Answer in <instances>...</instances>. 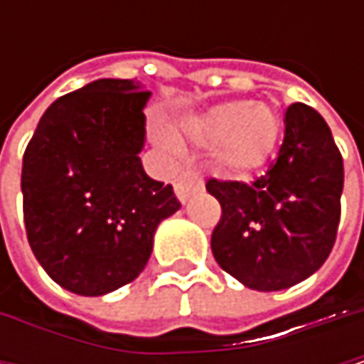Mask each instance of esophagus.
<instances>
[{
  "label": "esophagus",
  "instance_id": "obj_1",
  "mask_svg": "<svg viewBox=\"0 0 364 364\" xmlns=\"http://www.w3.org/2000/svg\"><path fill=\"white\" fill-rule=\"evenodd\" d=\"M204 189V181L196 175V173H191V171H185L179 175V179L175 181V193H177V198L181 200L183 204L189 200V196L191 193H196V191H202Z\"/></svg>",
  "mask_w": 364,
  "mask_h": 364
}]
</instances>
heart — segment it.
Listing matches in <instances>:
<instances>
[{
	"label": "heart",
	"instance_id": "b5f03b06",
	"mask_svg": "<svg viewBox=\"0 0 364 364\" xmlns=\"http://www.w3.org/2000/svg\"><path fill=\"white\" fill-rule=\"evenodd\" d=\"M282 130L280 113L265 101H230L187 117V141L210 147L215 171L228 179H247L274 156Z\"/></svg>",
	"mask_w": 364,
	"mask_h": 364
}]
</instances>
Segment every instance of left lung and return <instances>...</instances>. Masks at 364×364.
Instances as JSON below:
<instances>
[{"label":"left lung","mask_w":364,"mask_h":364,"mask_svg":"<svg viewBox=\"0 0 364 364\" xmlns=\"http://www.w3.org/2000/svg\"><path fill=\"white\" fill-rule=\"evenodd\" d=\"M221 204L210 249L217 263L255 291H282L310 278L335 245L343 160L316 109L293 103L284 141L253 185L206 183Z\"/></svg>","instance_id":"8db88e82"}]
</instances>
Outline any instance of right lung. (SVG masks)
Masks as SVG:
<instances>
[{"label": "right lung", "instance_id": "right-lung-1", "mask_svg": "<svg viewBox=\"0 0 364 364\" xmlns=\"http://www.w3.org/2000/svg\"><path fill=\"white\" fill-rule=\"evenodd\" d=\"M151 92L134 80H97L56 99L23 158L31 251L63 289L101 297L147 265L158 225L181 204L139 154Z\"/></svg>", "mask_w": 364, "mask_h": 364}]
</instances>
